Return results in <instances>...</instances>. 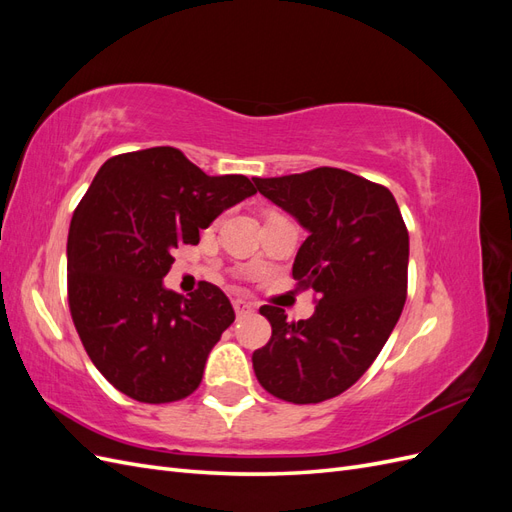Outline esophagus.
Here are the masks:
<instances>
[{"label":"esophagus","mask_w":512,"mask_h":512,"mask_svg":"<svg viewBox=\"0 0 512 512\" xmlns=\"http://www.w3.org/2000/svg\"><path fill=\"white\" fill-rule=\"evenodd\" d=\"M232 307H235L237 316H243V314H250V312H254V305H252L250 301H245V299H232Z\"/></svg>","instance_id":"esophagus-1"}]
</instances>
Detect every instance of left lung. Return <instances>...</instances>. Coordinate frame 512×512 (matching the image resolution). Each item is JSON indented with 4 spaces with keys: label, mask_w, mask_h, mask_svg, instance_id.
<instances>
[{
    "label": "left lung",
    "mask_w": 512,
    "mask_h": 512,
    "mask_svg": "<svg viewBox=\"0 0 512 512\" xmlns=\"http://www.w3.org/2000/svg\"><path fill=\"white\" fill-rule=\"evenodd\" d=\"M254 183L309 230L292 275L320 297L299 322L260 307L271 339L252 354L254 374L277 399L320 404L348 391L395 329L408 294V228L389 188L342 168Z\"/></svg>",
    "instance_id": "8db88e82"
}]
</instances>
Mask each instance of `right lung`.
Masks as SVG:
<instances>
[{"label":"right lung","instance_id":"obj_1","mask_svg":"<svg viewBox=\"0 0 512 512\" xmlns=\"http://www.w3.org/2000/svg\"><path fill=\"white\" fill-rule=\"evenodd\" d=\"M243 175L209 177L175 147L106 160L74 209L68 232V305L91 363L143 404L192 395L211 348L235 320L209 282L183 299L162 286L173 250L256 194Z\"/></svg>","mask_w":512,"mask_h":512}]
</instances>
